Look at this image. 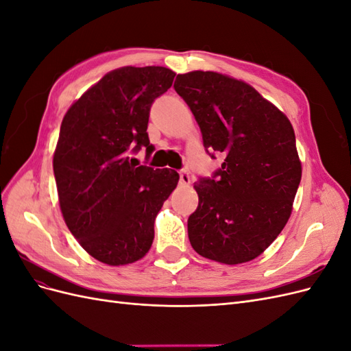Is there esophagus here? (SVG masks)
I'll list each match as a JSON object with an SVG mask.
<instances>
[{"mask_svg": "<svg viewBox=\"0 0 351 351\" xmlns=\"http://www.w3.org/2000/svg\"><path fill=\"white\" fill-rule=\"evenodd\" d=\"M180 183L184 184V186L190 184V174L186 171V169H183V171H180Z\"/></svg>", "mask_w": 351, "mask_h": 351, "instance_id": "34e87169", "label": "esophagus"}]
</instances>
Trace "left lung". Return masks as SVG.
<instances>
[{
	"label": "left lung",
	"mask_w": 351,
	"mask_h": 351,
	"mask_svg": "<svg viewBox=\"0 0 351 351\" xmlns=\"http://www.w3.org/2000/svg\"><path fill=\"white\" fill-rule=\"evenodd\" d=\"M174 89L192 110L204 146L226 158L214 178L193 186L199 206L187 221L190 244L219 263L253 261L291 215L302 180L293 125L256 89L227 74H178Z\"/></svg>",
	"instance_id": "1"
}]
</instances>
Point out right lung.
Segmentation results:
<instances>
[{
  "label": "right lung",
  "instance_id": "1",
  "mask_svg": "<svg viewBox=\"0 0 351 351\" xmlns=\"http://www.w3.org/2000/svg\"><path fill=\"white\" fill-rule=\"evenodd\" d=\"M165 67L112 70L73 102L54 152L58 202L71 234L92 258L110 267L142 259L154 241V222L180 176L134 164L146 147L152 102L171 88Z\"/></svg>",
  "mask_w": 351,
  "mask_h": 351
}]
</instances>
